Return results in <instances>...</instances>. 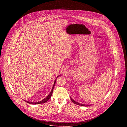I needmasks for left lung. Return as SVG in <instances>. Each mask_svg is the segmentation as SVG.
I'll return each instance as SVG.
<instances>
[{
    "label": "left lung",
    "mask_w": 127,
    "mask_h": 127,
    "mask_svg": "<svg viewBox=\"0 0 127 127\" xmlns=\"http://www.w3.org/2000/svg\"><path fill=\"white\" fill-rule=\"evenodd\" d=\"M71 98V101H72L73 103H74L75 104H77V105H79V106H85V107H87V106H90V105H84V104H80V103H79L75 101V100H74L73 99H72V98Z\"/></svg>",
    "instance_id": "1"
}]
</instances>
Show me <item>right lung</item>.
<instances>
[{"mask_svg":"<svg viewBox=\"0 0 127 127\" xmlns=\"http://www.w3.org/2000/svg\"><path fill=\"white\" fill-rule=\"evenodd\" d=\"M59 76H60V75ZM58 76V77H59ZM58 77H57V78H56V79H55V80L54 83V85H53V88H52V90L51 91V92H50V93H49V94L48 95V96H47V97H46L44 99H43L42 100H41V101H40L39 102H30V101H25L26 102L28 103H29V104H42V103H44L46 102L47 101H48V100L49 99V98L51 97V96H52V93H53V89H54V88L55 85V83H56V79H57L58 78Z\"/></svg>","mask_w":127,"mask_h":127,"instance_id":"right-lung-1","label":"right lung"}]
</instances>
